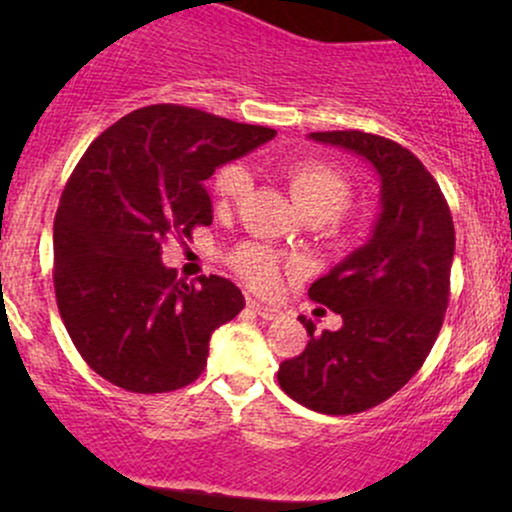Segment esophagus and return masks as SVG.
I'll list each match as a JSON object with an SVG mask.
<instances>
[{
    "instance_id": "obj_1",
    "label": "esophagus",
    "mask_w": 512,
    "mask_h": 512,
    "mask_svg": "<svg viewBox=\"0 0 512 512\" xmlns=\"http://www.w3.org/2000/svg\"><path fill=\"white\" fill-rule=\"evenodd\" d=\"M248 308H250L255 315L264 317V320H274V317L281 315V310L276 308V305H267V303L257 301V298H248Z\"/></svg>"
}]
</instances>
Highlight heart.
I'll use <instances>...</instances> for the list:
<instances>
[{
  "mask_svg": "<svg viewBox=\"0 0 512 512\" xmlns=\"http://www.w3.org/2000/svg\"><path fill=\"white\" fill-rule=\"evenodd\" d=\"M289 190L293 202L303 211L308 219L332 221L342 216L354 202V190L351 182L346 180L342 170H337L330 163L322 161H298L286 170ZM250 175L240 163H228L214 178V195L216 204H236L248 195ZM231 267L236 269L240 279H245L252 289L272 291L279 284L281 264L279 257L272 250L262 248L255 243H243L228 257Z\"/></svg>",
  "mask_w": 512,
  "mask_h": 512,
  "instance_id": "heart-1",
  "label": "heart"
}]
</instances>
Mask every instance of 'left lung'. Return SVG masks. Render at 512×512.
Wrapping results in <instances>:
<instances>
[{"label":"left lung","instance_id":"obj_1","mask_svg":"<svg viewBox=\"0 0 512 512\" xmlns=\"http://www.w3.org/2000/svg\"><path fill=\"white\" fill-rule=\"evenodd\" d=\"M310 139L354 151L380 175L373 238L308 289L344 325L315 334L301 317L310 342L276 373L298 404L346 416L390 399L431 354L450 301L455 226L436 178L402 144L358 129Z\"/></svg>","mask_w":512,"mask_h":512}]
</instances>
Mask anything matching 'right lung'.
I'll list each match as a JSON object with an SVG mask.
<instances>
[{"label":"right lung","mask_w":512,"mask_h":512,"mask_svg":"<svg viewBox=\"0 0 512 512\" xmlns=\"http://www.w3.org/2000/svg\"><path fill=\"white\" fill-rule=\"evenodd\" d=\"M274 134L158 103L117 120L76 163L55 216L52 279L76 351L108 383L154 395L202 375L211 332L245 298L216 274L185 284L161 248L209 226L204 180Z\"/></svg>","instance_id":"right-lung-1"}]
</instances>
